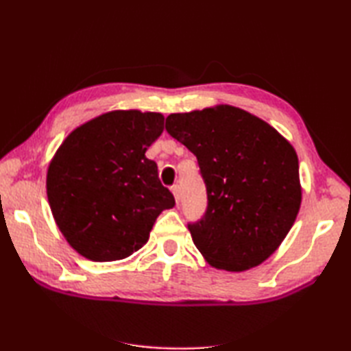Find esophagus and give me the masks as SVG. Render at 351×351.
Instances as JSON below:
<instances>
[{"label": "esophagus", "mask_w": 351, "mask_h": 351, "mask_svg": "<svg viewBox=\"0 0 351 351\" xmlns=\"http://www.w3.org/2000/svg\"><path fill=\"white\" fill-rule=\"evenodd\" d=\"M171 193H173V197L176 199V204H180V186H173L171 187Z\"/></svg>", "instance_id": "34e87169"}]
</instances>
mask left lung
I'll use <instances>...</instances> for the list:
<instances>
[{
  "instance_id": "8db88e82",
  "label": "left lung",
  "mask_w": 351,
  "mask_h": 351,
  "mask_svg": "<svg viewBox=\"0 0 351 351\" xmlns=\"http://www.w3.org/2000/svg\"><path fill=\"white\" fill-rule=\"evenodd\" d=\"M165 128L198 159L207 210L189 224L212 268L241 272L269 258L302 203L294 147L263 119L232 105L173 112Z\"/></svg>"
}]
</instances>
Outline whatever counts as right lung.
<instances>
[{
	"mask_svg": "<svg viewBox=\"0 0 351 351\" xmlns=\"http://www.w3.org/2000/svg\"><path fill=\"white\" fill-rule=\"evenodd\" d=\"M164 132L161 112L114 110L74 128L46 173L52 217L64 240L91 261L127 258L148 241L175 198L145 156Z\"/></svg>",
	"mask_w": 351,
	"mask_h": 351,
	"instance_id": "right-lung-1",
	"label": "right lung"
}]
</instances>
